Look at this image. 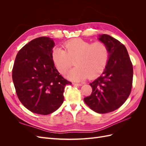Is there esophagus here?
Segmentation results:
<instances>
[{
	"label": "esophagus",
	"instance_id": "1",
	"mask_svg": "<svg viewBox=\"0 0 146 146\" xmlns=\"http://www.w3.org/2000/svg\"><path fill=\"white\" fill-rule=\"evenodd\" d=\"M72 85L74 86H82V83H72Z\"/></svg>",
	"mask_w": 146,
	"mask_h": 146
}]
</instances>
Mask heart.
I'll return each instance as SVG.
<instances>
[{"instance_id": "heart-1", "label": "heart", "mask_w": 146, "mask_h": 146, "mask_svg": "<svg viewBox=\"0 0 146 146\" xmlns=\"http://www.w3.org/2000/svg\"><path fill=\"white\" fill-rule=\"evenodd\" d=\"M65 50L55 47L52 53V60L56 69L64 74L73 64L77 66L67 73V77L74 81L93 78L100 75L107 65L108 49L102 41L91 43L80 38L66 42Z\"/></svg>"}]
</instances>
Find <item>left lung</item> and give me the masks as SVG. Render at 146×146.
<instances>
[{"instance_id":"8db88e82","label":"left lung","mask_w":146,"mask_h":146,"mask_svg":"<svg viewBox=\"0 0 146 146\" xmlns=\"http://www.w3.org/2000/svg\"><path fill=\"white\" fill-rule=\"evenodd\" d=\"M108 49V60L104 72L90 83V96L84 98L94 111L105 114L112 112L124 104L131 92L133 65L125 46L108 35H99Z\"/></svg>"}]
</instances>
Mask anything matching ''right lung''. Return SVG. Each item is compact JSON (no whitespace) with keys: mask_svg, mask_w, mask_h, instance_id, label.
<instances>
[{"mask_svg":"<svg viewBox=\"0 0 146 146\" xmlns=\"http://www.w3.org/2000/svg\"><path fill=\"white\" fill-rule=\"evenodd\" d=\"M52 39L35 38L18 52L12 70L16 94L24 107L34 113L50 114L64 101L66 85H72L61 76L54 65Z\"/></svg>","mask_w":146,"mask_h":146,"instance_id":"1","label":"right lung"}]
</instances>
